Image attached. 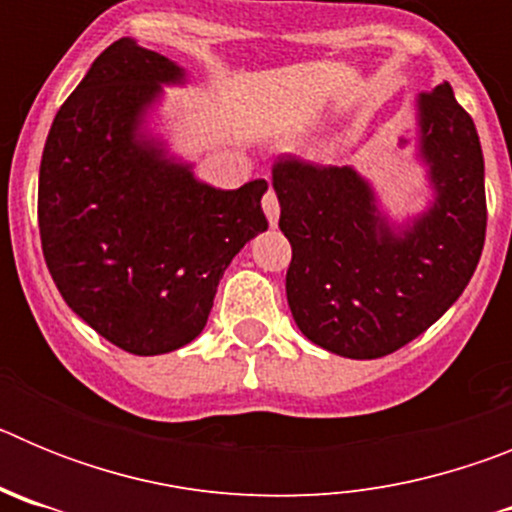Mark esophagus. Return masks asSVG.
I'll return each instance as SVG.
<instances>
[{
	"instance_id": "34e87169",
	"label": "esophagus",
	"mask_w": 512,
	"mask_h": 512,
	"mask_svg": "<svg viewBox=\"0 0 512 512\" xmlns=\"http://www.w3.org/2000/svg\"><path fill=\"white\" fill-rule=\"evenodd\" d=\"M261 207H264L266 217H269L271 225H277L279 220V200H277V192L274 189H266V194L261 197Z\"/></svg>"
}]
</instances>
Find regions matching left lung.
I'll return each instance as SVG.
<instances>
[{
	"label": "left lung",
	"instance_id": "left-lung-1",
	"mask_svg": "<svg viewBox=\"0 0 512 512\" xmlns=\"http://www.w3.org/2000/svg\"><path fill=\"white\" fill-rule=\"evenodd\" d=\"M420 151L436 202L408 233L379 217L346 166L282 156L271 169L279 228L292 243L287 302L297 328L330 354L387 356L449 310L472 279L487 230L485 158L449 81L423 92Z\"/></svg>",
	"mask_w": 512,
	"mask_h": 512
}]
</instances>
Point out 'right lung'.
I'll use <instances>...</instances> for the list:
<instances>
[{
  "label": "right lung",
  "instance_id": "right-lung-1",
  "mask_svg": "<svg viewBox=\"0 0 512 512\" xmlns=\"http://www.w3.org/2000/svg\"><path fill=\"white\" fill-rule=\"evenodd\" d=\"M182 69L120 38L104 48L45 140L40 243L66 305L135 356L200 336L233 256L269 228L264 179L223 192L138 138L140 115Z\"/></svg>",
  "mask_w": 512,
  "mask_h": 512
}]
</instances>
